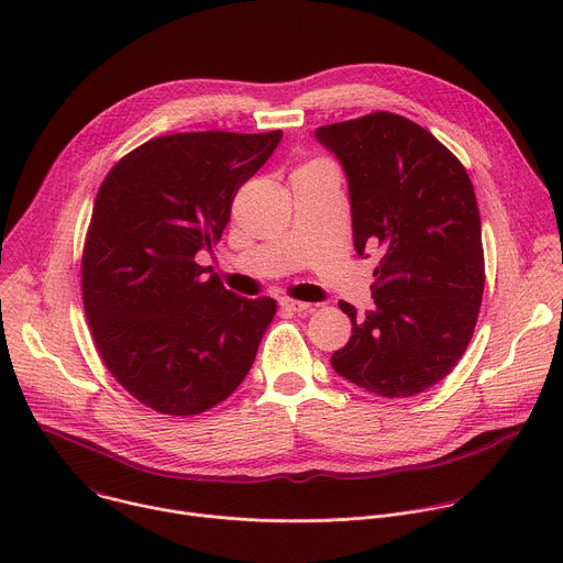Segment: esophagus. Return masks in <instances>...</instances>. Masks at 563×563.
<instances>
[{
    "label": "esophagus",
    "instance_id": "1",
    "mask_svg": "<svg viewBox=\"0 0 563 563\" xmlns=\"http://www.w3.org/2000/svg\"><path fill=\"white\" fill-rule=\"evenodd\" d=\"M280 307L287 309V311H296V313H302V311H309V309H311L309 302L294 300V298H283V300H280Z\"/></svg>",
    "mask_w": 563,
    "mask_h": 563
}]
</instances>
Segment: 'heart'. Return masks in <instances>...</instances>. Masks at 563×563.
<instances>
[{"mask_svg": "<svg viewBox=\"0 0 563 563\" xmlns=\"http://www.w3.org/2000/svg\"><path fill=\"white\" fill-rule=\"evenodd\" d=\"M313 165H323V163H307V165H302V167H313ZM302 167H300V169H302Z\"/></svg>", "mask_w": 563, "mask_h": 563, "instance_id": "obj_1", "label": "heart"}]
</instances>
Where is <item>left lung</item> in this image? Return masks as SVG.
<instances>
[{"instance_id":"8db88e82","label":"left lung","mask_w":563,"mask_h":563,"mask_svg":"<svg viewBox=\"0 0 563 563\" xmlns=\"http://www.w3.org/2000/svg\"><path fill=\"white\" fill-rule=\"evenodd\" d=\"M345 169L354 247L376 252L374 309L352 320L332 367L387 398L443 380L463 356L486 285L476 196L459 157L389 111L316 129ZM367 258V256H365Z\"/></svg>"}]
</instances>
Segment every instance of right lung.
<instances>
[{
  "label": "right lung",
  "mask_w": 563,
  "mask_h": 563,
  "mask_svg": "<svg viewBox=\"0 0 563 563\" xmlns=\"http://www.w3.org/2000/svg\"><path fill=\"white\" fill-rule=\"evenodd\" d=\"M283 131L153 137L107 174L82 254V300L113 378L169 417L211 410L243 383L276 300L235 296L205 276L231 202Z\"/></svg>",
  "instance_id": "1"
}]
</instances>
